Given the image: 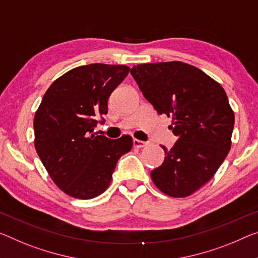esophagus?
<instances>
[{"label":"esophagus","mask_w":258,"mask_h":258,"mask_svg":"<svg viewBox=\"0 0 258 258\" xmlns=\"http://www.w3.org/2000/svg\"><path fill=\"white\" fill-rule=\"evenodd\" d=\"M146 145H148V143H146V142H143V141H140V140H134V148L142 149Z\"/></svg>","instance_id":"esophagus-1"}]
</instances>
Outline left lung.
<instances>
[{
  "instance_id": "obj_1",
  "label": "left lung",
  "mask_w": 258,
  "mask_h": 258,
  "mask_svg": "<svg viewBox=\"0 0 258 258\" xmlns=\"http://www.w3.org/2000/svg\"><path fill=\"white\" fill-rule=\"evenodd\" d=\"M130 74L158 114L172 117L177 137L151 172L156 187L187 197L211 180L232 144L234 112L219 83L196 67L172 61L134 66Z\"/></svg>"
}]
</instances>
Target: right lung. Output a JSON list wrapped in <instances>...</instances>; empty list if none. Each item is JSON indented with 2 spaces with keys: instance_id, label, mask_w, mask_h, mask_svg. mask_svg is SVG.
Instances as JSON below:
<instances>
[{
  "instance_id": "right-lung-1",
  "label": "right lung",
  "mask_w": 258,
  "mask_h": 258,
  "mask_svg": "<svg viewBox=\"0 0 258 258\" xmlns=\"http://www.w3.org/2000/svg\"><path fill=\"white\" fill-rule=\"evenodd\" d=\"M130 68L92 63L53 82L34 115V148L50 179L63 192L91 200L108 188L116 162L133 148L129 135L109 140L93 134L97 117Z\"/></svg>"
}]
</instances>
